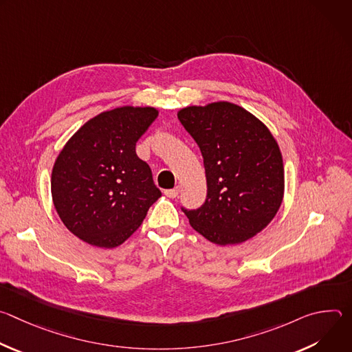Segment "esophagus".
Segmentation results:
<instances>
[{
    "label": "esophagus",
    "instance_id": "esophagus-1",
    "mask_svg": "<svg viewBox=\"0 0 352 352\" xmlns=\"http://www.w3.org/2000/svg\"><path fill=\"white\" fill-rule=\"evenodd\" d=\"M164 193H166V196H167V197L174 199V197H177V196L179 195V188H178V186H175L174 189H167Z\"/></svg>",
    "mask_w": 352,
    "mask_h": 352
}]
</instances>
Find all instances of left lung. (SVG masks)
I'll use <instances>...</instances> for the list:
<instances>
[{
    "instance_id": "1",
    "label": "left lung",
    "mask_w": 352,
    "mask_h": 352,
    "mask_svg": "<svg viewBox=\"0 0 352 352\" xmlns=\"http://www.w3.org/2000/svg\"><path fill=\"white\" fill-rule=\"evenodd\" d=\"M178 120L204 156L208 197L184 210L190 227L216 245L254 238L277 214L284 197V163L270 129L230 102L188 106Z\"/></svg>"
}]
</instances>
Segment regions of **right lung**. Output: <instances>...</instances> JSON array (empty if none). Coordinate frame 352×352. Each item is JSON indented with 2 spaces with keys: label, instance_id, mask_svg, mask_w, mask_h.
Instances as JSON below:
<instances>
[{
  "label": "right lung",
  "instance_id": "right-lung-1",
  "mask_svg": "<svg viewBox=\"0 0 352 352\" xmlns=\"http://www.w3.org/2000/svg\"><path fill=\"white\" fill-rule=\"evenodd\" d=\"M157 117L155 107H116L86 121L61 148L52 171L53 204L83 242L120 246L162 196L135 150Z\"/></svg>",
  "mask_w": 352,
  "mask_h": 352
}]
</instances>
